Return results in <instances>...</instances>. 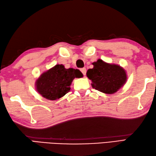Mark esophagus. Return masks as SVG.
<instances>
[{"mask_svg":"<svg viewBox=\"0 0 156 156\" xmlns=\"http://www.w3.org/2000/svg\"><path fill=\"white\" fill-rule=\"evenodd\" d=\"M80 71L82 72V74H83L84 76L86 75V73H87V69H86L85 68H81V69H80Z\"/></svg>","mask_w":156,"mask_h":156,"instance_id":"34e87169","label":"esophagus"}]
</instances>
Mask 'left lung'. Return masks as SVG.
Returning a JSON list of instances; mask_svg holds the SVG:
<instances>
[{
  "label": "left lung",
  "mask_w": 156,
  "mask_h": 156,
  "mask_svg": "<svg viewBox=\"0 0 156 156\" xmlns=\"http://www.w3.org/2000/svg\"><path fill=\"white\" fill-rule=\"evenodd\" d=\"M92 65L93 68L88 69L87 76L96 90L105 94H114L127 82V73L119 65L109 64L101 59Z\"/></svg>",
  "instance_id": "left-lung-1"
}]
</instances>
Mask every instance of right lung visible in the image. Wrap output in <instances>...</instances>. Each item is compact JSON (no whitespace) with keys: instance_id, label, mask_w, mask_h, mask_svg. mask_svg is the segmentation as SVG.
<instances>
[{"instance_id":"add662e5","label":"right lung","mask_w":156,"mask_h":156,"mask_svg":"<svg viewBox=\"0 0 156 156\" xmlns=\"http://www.w3.org/2000/svg\"><path fill=\"white\" fill-rule=\"evenodd\" d=\"M83 77L78 69L65 68L57 64L44 72L35 81V89L39 94L48 100L55 101L70 91V86L75 78Z\"/></svg>"}]
</instances>
